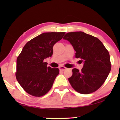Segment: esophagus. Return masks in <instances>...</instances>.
<instances>
[{"label": "esophagus", "mask_w": 120, "mask_h": 120, "mask_svg": "<svg viewBox=\"0 0 120 120\" xmlns=\"http://www.w3.org/2000/svg\"><path fill=\"white\" fill-rule=\"evenodd\" d=\"M59 69H60V70H62V71H64V70H66L67 69V68L65 67H63V66H60L59 67Z\"/></svg>", "instance_id": "1"}]
</instances>
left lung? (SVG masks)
Here are the masks:
<instances>
[{
  "instance_id": "obj_1",
  "label": "left lung",
  "mask_w": 120,
  "mask_h": 120,
  "mask_svg": "<svg viewBox=\"0 0 120 120\" xmlns=\"http://www.w3.org/2000/svg\"><path fill=\"white\" fill-rule=\"evenodd\" d=\"M73 46L75 57L83 60L81 71L72 70L68 79L74 89L81 94H90L97 91L104 83L111 70L109 53L97 38L82 32H69L63 37Z\"/></svg>"
}]
</instances>
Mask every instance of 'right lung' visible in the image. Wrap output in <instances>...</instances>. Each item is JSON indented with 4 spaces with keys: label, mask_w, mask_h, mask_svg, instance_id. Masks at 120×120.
<instances>
[{
    "label": "right lung",
    "mask_w": 120,
    "mask_h": 120,
    "mask_svg": "<svg viewBox=\"0 0 120 120\" xmlns=\"http://www.w3.org/2000/svg\"><path fill=\"white\" fill-rule=\"evenodd\" d=\"M65 32L44 33L29 41L17 58L16 78L28 94L41 97L51 88L58 68L47 67L44 59L51 57L53 46L61 40Z\"/></svg>",
    "instance_id": "obj_1"
}]
</instances>
